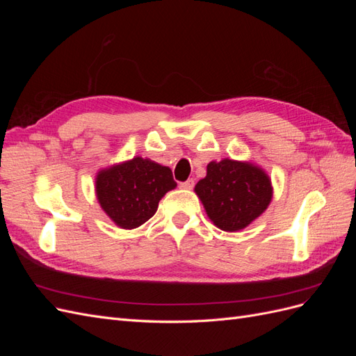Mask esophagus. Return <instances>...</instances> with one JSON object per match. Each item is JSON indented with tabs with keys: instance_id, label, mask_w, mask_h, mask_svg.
Wrapping results in <instances>:
<instances>
[{
	"instance_id": "1",
	"label": "esophagus",
	"mask_w": 356,
	"mask_h": 356,
	"mask_svg": "<svg viewBox=\"0 0 356 356\" xmlns=\"http://www.w3.org/2000/svg\"><path fill=\"white\" fill-rule=\"evenodd\" d=\"M179 187L186 188V190H191L193 187H195V179H187L184 182H179Z\"/></svg>"
}]
</instances>
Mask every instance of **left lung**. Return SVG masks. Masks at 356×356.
<instances>
[{
  "label": "left lung",
  "mask_w": 356,
  "mask_h": 356,
  "mask_svg": "<svg viewBox=\"0 0 356 356\" xmlns=\"http://www.w3.org/2000/svg\"><path fill=\"white\" fill-rule=\"evenodd\" d=\"M195 190L208 217L225 232L245 229L272 200V184L264 172L230 159L211 161Z\"/></svg>",
  "instance_id": "left-lung-1"
}]
</instances>
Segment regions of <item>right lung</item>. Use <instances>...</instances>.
<instances>
[{
    "label": "right lung",
    "mask_w": 356,
    "mask_h": 356,
    "mask_svg": "<svg viewBox=\"0 0 356 356\" xmlns=\"http://www.w3.org/2000/svg\"><path fill=\"white\" fill-rule=\"evenodd\" d=\"M175 187L169 168L143 157L101 170L96 178L102 209L122 229H135L148 221L160 199Z\"/></svg>",
    "instance_id": "right-lung-1"
}]
</instances>
